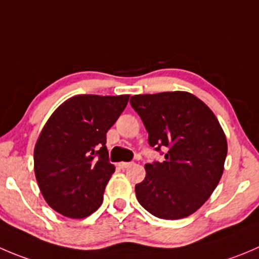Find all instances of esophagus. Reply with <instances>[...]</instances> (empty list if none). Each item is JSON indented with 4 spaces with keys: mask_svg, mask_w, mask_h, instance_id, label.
<instances>
[{
    "mask_svg": "<svg viewBox=\"0 0 259 259\" xmlns=\"http://www.w3.org/2000/svg\"><path fill=\"white\" fill-rule=\"evenodd\" d=\"M132 165V162H120L119 163V167L121 168V169H125V168L130 167Z\"/></svg>",
    "mask_w": 259,
    "mask_h": 259,
    "instance_id": "obj_1",
    "label": "esophagus"
}]
</instances>
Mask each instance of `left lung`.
<instances>
[{
	"label": "left lung",
	"instance_id": "8db88e82",
	"mask_svg": "<svg viewBox=\"0 0 259 259\" xmlns=\"http://www.w3.org/2000/svg\"><path fill=\"white\" fill-rule=\"evenodd\" d=\"M130 105L164 160L147 163L135 185L139 204L154 217L177 220L199 210L217 188L228 153L227 138L214 112L188 92L137 95Z\"/></svg>",
	"mask_w": 259,
	"mask_h": 259
}]
</instances>
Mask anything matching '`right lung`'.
I'll use <instances>...</instances> for the list:
<instances>
[{
    "mask_svg": "<svg viewBox=\"0 0 259 259\" xmlns=\"http://www.w3.org/2000/svg\"><path fill=\"white\" fill-rule=\"evenodd\" d=\"M129 95H78L63 102L42 127L34 150L37 185L53 210L81 219L96 211L115 172L106 133Z\"/></svg>",
    "mask_w": 259,
    "mask_h": 259,
    "instance_id": "obj_1",
    "label": "right lung"
}]
</instances>
